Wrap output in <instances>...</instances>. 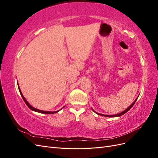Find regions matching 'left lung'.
Wrapping results in <instances>:
<instances>
[{"mask_svg": "<svg viewBox=\"0 0 158 158\" xmlns=\"http://www.w3.org/2000/svg\"><path fill=\"white\" fill-rule=\"evenodd\" d=\"M137 99H138V98L135 100V101H134V102L130 106H129L127 109H126L125 111H123V112H121V113H118V114H110V115H109V114H100V113H97V112H95L94 110H93V111L96 113V114H99V115H102V116H104V117H120V116H121V115H123V114H124L125 113H126L128 111H129V110L131 109V108L134 106V104L135 103V102H136V100H137Z\"/></svg>", "mask_w": 158, "mask_h": 158, "instance_id": "obj_1", "label": "left lung"}]
</instances>
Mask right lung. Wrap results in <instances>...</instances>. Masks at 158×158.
<instances>
[{
    "label": "right lung",
    "mask_w": 158,
    "mask_h": 158,
    "mask_svg": "<svg viewBox=\"0 0 158 158\" xmlns=\"http://www.w3.org/2000/svg\"><path fill=\"white\" fill-rule=\"evenodd\" d=\"M18 89H19V92H20V94H21V96H22V98H23V101L25 102V103H26V104L27 105V107H29L30 109H31L32 111H35V112H37V113H44V114H53V113H57V112H59V111H60V110L63 109H60V110H59V111H42V110H40V109H36V108H34L33 107H32L31 105L27 102V100L26 99V98L23 97V94H22V92H21V90H20V87H19V85H18Z\"/></svg>",
    "instance_id": "right-lung-1"
}]
</instances>
